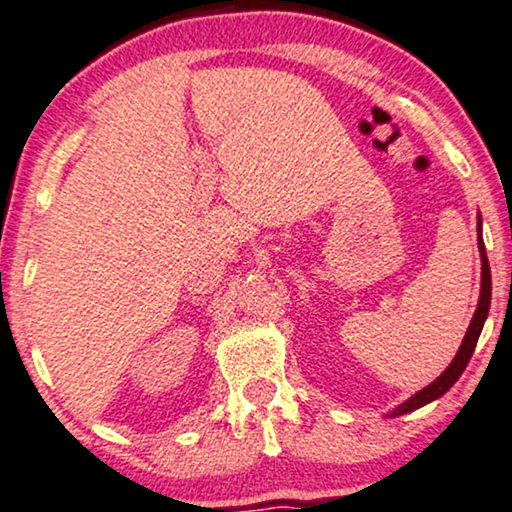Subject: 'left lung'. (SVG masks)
<instances>
[{"instance_id": "obj_1", "label": "left lung", "mask_w": 512, "mask_h": 512, "mask_svg": "<svg viewBox=\"0 0 512 512\" xmlns=\"http://www.w3.org/2000/svg\"><path fill=\"white\" fill-rule=\"evenodd\" d=\"M477 232H480V237H477V247H480V256H482L480 301H477V310L473 315V322H470V327L466 331V338H463L459 353H456L454 362H451L449 367L442 371V376H437L435 381L430 383V386L418 390L414 397H409L407 402L400 404V407H397L390 416H402V414H407V411H414L418 407H423V404H428V402L437 400V397H442L451 386H454L456 381H459V376L463 374V369L468 367L470 357H473V353H475L477 338H480V331L484 327V320H487L489 303H491V270H489V261H487V251H484V242H482V221H480V218H477Z\"/></svg>"}]
</instances>
